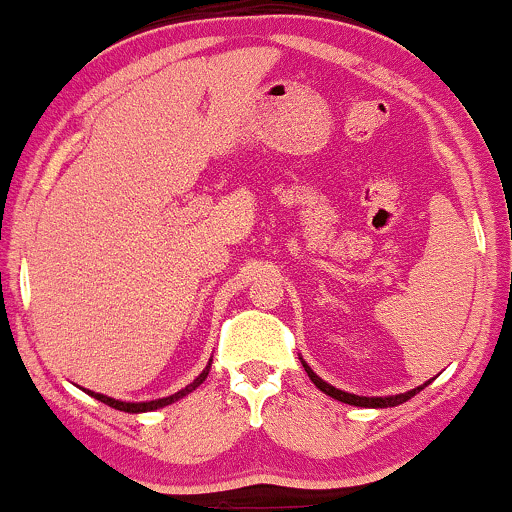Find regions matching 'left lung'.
Returning <instances> with one entry per match:
<instances>
[{
	"mask_svg": "<svg viewBox=\"0 0 512 512\" xmlns=\"http://www.w3.org/2000/svg\"><path fill=\"white\" fill-rule=\"evenodd\" d=\"M299 359H302V357H299ZM302 366H304L306 374H309L311 381H314V386H316L318 390H323V393H326V395H330V398H333V400H340V402H345V405H354V407H376V410H378V407H398V405H402V402H407L410 398H414V395H417L419 390H424L426 386H429L431 381H434V378H431V381H426L424 386H417V388L407 390V393L386 395V398H366V395L345 393V390H340V388L330 386V383L323 381L321 376H316V374H314V369H311V366L306 364L304 359H302Z\"/></svg>",
	"mask_w": 512,
	"mask_h": 512,
	"instance_id": "left-lung-1",
	"label": "left lung"
}]
</instances>
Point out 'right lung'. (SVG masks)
I'll list each match as a JSON object with an SVG mask.
<instances>
[{
    "instance_id": "add662e5",
    "label": "right lung",
    "mask_w": 512,
    "mask_h": 512,
    "mask_svg": "<svg viewBox=\"0 0 512 512\" xmlns=\"http://www.w3.org/2000/svg\"><path fill=\"white\" fill-rule=\"evenodd\" d=\"M210 364H213V359H210L206 369H203L201 374H198V376L194 378V381L189 383V386L182 388V390H177V393H174V395H167V398H160V400H148V402H124V400L107 398V395H102V393H93V390H86V388H83V390H86V393L90 395V398H95V400L105 402V405H110V407H114V410H119V412H129V414L153 412V410H160V407H167V405H172V402H177V400L186 398V395H189V393H194V390H196L198 386H201V383L206 381V378H208Z\"/></svg>"
}]
</instances>
